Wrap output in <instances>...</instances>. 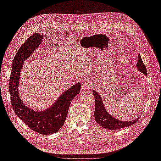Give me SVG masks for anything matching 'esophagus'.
I'll list each match as a JSON object with an SVG mask.
<instances>
[{"instance_id":"34e87169","label":"esophagus","mask_w":161,"mask_h":161,"mask_svg":"<svg viewBox=\"0 0 161 161\" xmlns=\"http://www.w3.org/2000/svg\"><path fill=\"white\" fill-rule=\"evenodd\" d=\"M90 87H91L90 82L84 81V82H83V84H81V90L86 91V90H87Z\"/></svg>"}]
</instances>
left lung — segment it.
Masks as SVG:
<instances>
[{
    "mask_svg": "<svg viewBox=\"0 0 161 161\" xmlns=\"http://www.w3.org/2000/svg\"><path fill=\"white\" fill-rule=\"evenodd\" d=\"M138 70L147 76V71L145 64L142 61L141 55L138 56V61L136 64ZM95 97V120L102 127L108 130H116L132 125L138 121L139 118L132 121H121L117 119L106 111L102 99L97 92L93 90Z\"/></svg>",
    "mask_w": 161,
    "mask_h": 161,
    "instance_id": "left-lung-1",
    "label": "left lung"
}]
</instances>
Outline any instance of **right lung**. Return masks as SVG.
<instances>
[{
    "label": "right lung",
    "mask_w": 161,
    "mask_h": 161,
    "mask_svg": "<svg viewBox=\"0 0 161 161\" xmlns=\"http://www.w3.org/2000/svg\"><path fill=\"white\" fill-rule=\"evenodd\" d=\"M44 36L41 34H34L16 53L9 80V92L12 106L16 115L34 131L47 135L56 133L63 126L71 101L80 92L81 84L77 83L65 91L50 108L45 110L37 111L24 104L19 92L23 63L39 47Z\"/></svg>",
    "instance_id": "add662e5"
}]
</instances>
